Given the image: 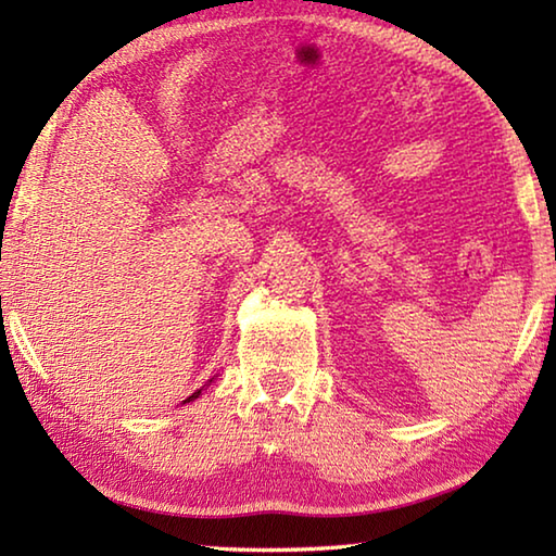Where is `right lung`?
<instances>
[{"label":"right lung","mask_w":556,"mask_h":556,"mask_svg":"<svg viewBox=\"0 0 556 556\" xmlns=\"http://www.w3.org/2000/svg\"><path fill=\"white\" fill-rule=\"evenodd\" d=\"M199 394H201V390H195V392L191 394V397H188V400H184V404H186V402H193L195 397H199Z\"/></svg>","instance_id":"add662e5"}]
</instances>
